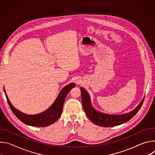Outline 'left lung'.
<instances>
[{"label":"left lung","mask_w":155,"mask_h":155,"mask_svg":"<svg viewBox=\"0 0 155 155\" xmlns=\"http://www.w3.org/2000/svg\"><path fill=\"white\" fill-rule=\"evenodd\" d=\"M80 90L82 105L86 115L93 123L102 127L115 126L128 121L138 112L145 99L143 97L138 106L129 113L122 115H110L102 113L94 108L91 105L89 94L83 87H81Z\"/></svg>","instance_id":"1"}]
</instances>
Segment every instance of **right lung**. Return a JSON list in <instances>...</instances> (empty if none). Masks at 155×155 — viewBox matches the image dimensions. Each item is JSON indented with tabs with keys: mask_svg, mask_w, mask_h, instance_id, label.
<instances>
[{
	"mask_svg": "<svg viewBox=\"0 0 155 155\" xmlns=\"http://www.w3.org/2000/svg\"><path fill=\"white\" fill-rule=\"evenodd\" d=\"M75 86V84L73 83L66 85L61 90L55 101L49 108L36 115H27L16 109L9 101L4 88V90L12 111L20 121L32 126L45 127L52 124L59 118L62 112L63 105L66 96L72 88Z\"/></svg>",
	"mask_w": 155,
	"mask_h": 155,
	"instance_id": "1",
	"label": "right lung"
}]
</instances>
